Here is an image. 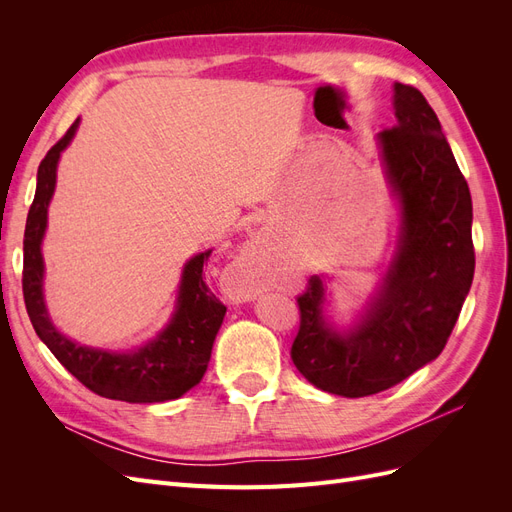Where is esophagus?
<instances>
[{"label":"esophagus","mask_w":512,"mask_h":512,"mask_svg":"<svg viewBox=\"0 0 512 512\" xmlns=\"http://www.w3.org/2000/svg\"><path fill=\"white\" fill-rule=\"evenodd\" d=\"M237 282H235V288H232V294H235V299H252L256 297V294L260 292V284L256 280L254 275V265L252 262H245V265L239 267L237 271Z\"/></svg>","instance_id":"1"}]
</instances>
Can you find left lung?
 I'll return each mask as SVG.
<instances>
[{"label":"left lung","instance_id":"8db88e82","mask_svg":"<svg viewBox=\"0 0 512 512\" xmlns=\"http://www.w3.org/2000/svg\"><path fill=\"white\" fill-rule=\"evenodd\" d=\"M401 203V237L378 297L350 333L322 316L324 284L297 297L290 356L318 389L367 397L391 389L444 350L474 277L472 198L438 115L416 87L395 83L393 128L378 134Z\"/></svg>","mask_w":512,"mask_h":512}]
</instances>
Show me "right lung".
I'll list each match as a JSON object with an SVG mask.
<instances>
[{
  "mask_svg": "<svg viewBox=\"0 0 512 512\" xmlns=\"http://www.w3.org/2000/svg\"><path fill=\"white\" fill-rule=\"evenodd\" d=\"M76 126H79V119L49 149L38 166L36 196L27 213L23 239V297L29 320L46 348L55 354V359L96 395L128 401V404H156V401L177 399L203 380L215 335L226 314V305L203 280V265L209 260L211 250L194 256L185 265L173 318L153 342L138 350L106 352L79 346L61 335L46 314L40 243L46 228V209L55 192L59 153L72 141Z\"/></svg>",
  "mask_w": 512,
  "mask_h": 512,
  "instance_id": "add662e5",
  "label": "right lung"
}]
</instances>
